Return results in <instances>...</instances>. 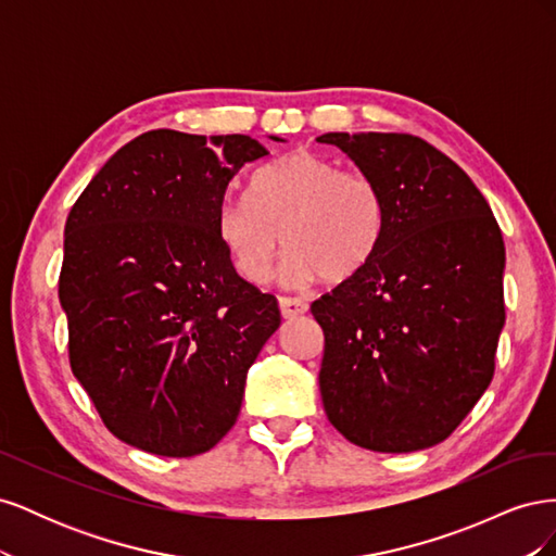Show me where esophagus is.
Wrapping results in <instances>:
<instances>
[{"mask_svg":"<svg viewBox=\"0 0 556 556\" xmlns=\"http://www.w3.org/2000/svg\"><path fill=\"white\" fill-rule=\"evenodd\" d=\"M278 304H280V313H282V317L285 319H292V317H299V315H304L306 311H308V304L304 299H299V296H280L278 299Z\"/></svg>","mask_w":556,"mask_h":556,"instance_id":"1","label":"esophagus"}]
</instances>
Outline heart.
<instances>
[{"label":"heart","mask_w":556,"mask_h":556,"mask_svg":"<svg viewBox=\"0 0 556 556\" xmlns=\"http://www.w3.org/2000/svg\"><path fill=\"white\" fill-rule=\"evenodd\" d=\"M387 201L376 178L294 150L252 178L250 197H227L217 231L239 276L262 282L280 245L282 280L343 282L374 260L384 237Z\"/></svg>","instance_id":"b5f03b06"}]
</instances>
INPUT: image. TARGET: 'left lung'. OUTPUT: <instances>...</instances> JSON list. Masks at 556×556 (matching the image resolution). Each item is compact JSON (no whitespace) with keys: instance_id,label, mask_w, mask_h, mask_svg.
I'll return each mask as SVG.
<instances>
[{"instance_id":"obj_1","label":"left lung","mask_w":556,"mask_h":556,"mask_svg":"<svg viewBox=\"0 0 556 556\" xmlns=\"http://www.w3.org/2000/svg\"><path fill=\"white\" fill-rule=\"evenodd\" d=\"M387 201L380 248L313 301L329 422L374 452L445 441L494 378L506 245L490 204L439 148L399 131H329Z\"/></svg>"}]
</instances>
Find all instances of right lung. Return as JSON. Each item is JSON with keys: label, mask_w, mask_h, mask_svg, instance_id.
Returning a JSON list of instances; mask_svg holds the SVG:
<instances>
[{"label": "right lung", "mask_w": 556, "mask_h": 556, "mask_svg": "<svg viewBox=\"0 0 556 556\" xmlns=\"http://www.w3.org/2000/svg\"><path fill=\"white\" fill-rule=\"evenodd\" d=\"M278 141V139H276ZM268 150L153 129L123 146L64 227L60 304L76 380L115 439L160 457L220 443L278 325L217 231L227 185Z\"/></svg>", "instance_id": "right-lung-1"}]
</instances>
